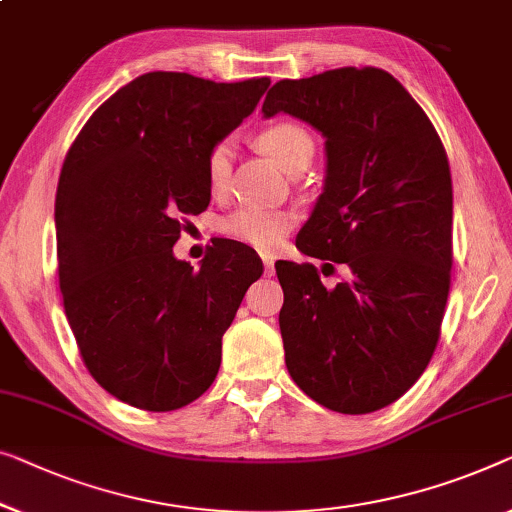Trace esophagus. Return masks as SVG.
Instances as JSON below:
<instances>
[{
  "label": "esophagus",
  "instance_id": "1",
  "mask_svg": "<svg viewBox=\"0 0 512 512\" xmlns=\"http://www.w3.org/2000/svg\"><path fill=\"white\" fill-rule=\"evenodd\" d=\"M263 268H265V274L272 277V274H274V258L270 254H263Z\"/></svg>",
  "mask_w": 512,
  "mask_h": 512
}]
</instances>
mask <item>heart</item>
Here are the masks:
<instances>
[{
    "label": "heart",
    "mask_w": 512,
    "mask_h": 512,
    "mask_svg": "<svg viewBox=\"0 0 512 512\" xmlns=\"http://www.w3.org/2000/svg\"><path fill=\"white\" fill-rule=\"evenodd\" d=\"M258 145L265 154L288 170L295 161L311 159L314 154V138L311 133L295 122H274L258 133ZM233 164V140L221 138L210 147L205 157V177L214 194L226 189ZM298 224V214L286 207H261L242 205L224 219V233L233 240H240L249 247L261 251H274L291 228Z\"/></svg>",
    "instance_id": "heart-1"
}]
</instances>
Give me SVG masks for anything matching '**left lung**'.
Listing matches in <instances>:
<instances>
[{
	"instance_id": "8db88e82",
	"label": "left lung",
	"mask_w": 512,
	"mask_h": 512,
	"mask_svg": "<svg viewBox=\"0 0 512 512\" xmlns=\"http://www.w3.org/2000/svg\"><path fill=\"white\" fill-rule=\"evenodd\" d=\"M288 113L325 138L323 194L302 254L346 263L325 288L311 263L279 261L286 367L325 409L360 416L404 395L441 337L453 268V180L416 99L388 71L344 66L279 80L263 115Z\"/></svg>"
}]
</instances>
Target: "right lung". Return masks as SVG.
<instances>
[{
	"mask_svg": "<svg viewBox=\"0 0 512 512\" xmlns=\"http://www.w3.org/2000/svg\"><path fill=\"white\" fill-rule=\"evenodd\" d=\"M270 87L152 71L94 110L66 154L55 196L64 311L94 381L124 404L175 411L217 379L221 337L263 274L254 249L177 261L187 217L210 205L205 157Z\"/></svg>",
	"mask_w": 512,
	"mask_h": 512,
	"instance_id": "1",
	"label": "right lung"
}]
</instances>
